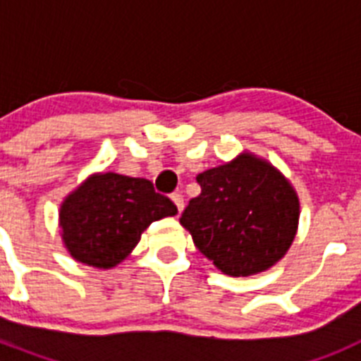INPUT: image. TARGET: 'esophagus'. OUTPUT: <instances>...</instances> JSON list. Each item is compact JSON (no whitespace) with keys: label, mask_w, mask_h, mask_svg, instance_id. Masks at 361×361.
Masks as SVG:
<instances>
[{"label":"esophagus","mask_w":361,"mask_h":361,"mask_svg":"<svg viewBox=\"0 0 361 361\" xmlns=\"http://www.w3.org/2000/svg\"><path fill=\"white\" fill-rule=\"evenodd\" d=\"M171 200H173L175 206H177L178 213L183 212V209H184V197L180 195V193H171Z\"/></svg>","instance_id":"1"}]
</instances>
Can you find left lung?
Returning a JSON list of instances; mask_svg holds the SVG:
<instances>
[{"label": "left lung", "mask_w": 361, "mask_h": 361, "mask_svg": "<svg viewBox=\"0 0 361 361\" xmlns=\"http://www.w3.org/2000/svg\"><path fill=\"white\" fill-rule=\"evenodd\" d=\"M197 183L200 195L190 200L180 224L224 275H257L288 253L300 202L275 166L245 152L199 173Z\"/></svg>", "instance_id": "1"}]
</instances>
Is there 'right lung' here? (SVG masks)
Wrapping results in <instances>:
<instances>
[{"mask_svg":"<svg viewBox=\"0 0 361 361\" xmlns=\"http://www.w3.org/2000/svg\"><path fill=\"white\" fill-rule=\"evenodd\" d=\"M177 215L168 197L148 178L94 173L70 193L59 209L63 244L78 262L110 269L123 262L155 220Z\"/></svg>","mask_w":361,"mask_h":361,"instance_id":"1","label":"right lung"}]
</instances>
